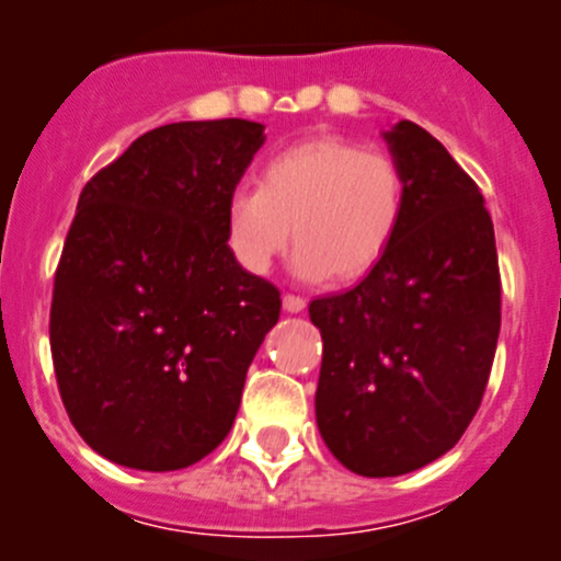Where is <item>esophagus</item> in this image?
Segmentation results:
<instances>
[{
  "mask_svg": "<svg viewBox=\"0 0 561 561\" xmlns=\"http://www.w3.org/2000/svg\"><path fill=\"white\" fill-rule=\"evenodd\" d=\"M282 307H285V312L298 314V312H304V307H307V301H304L301 296H293V293H287V296L282 298Z\"/></svg>",
  "mask_w": 561,
  "mask_h": 561,
  "instance_id": "34e87169",
  "label": "esophagus"
}]
</instances>
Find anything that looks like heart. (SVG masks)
I'll return each mask as SVG.
<instances>
[{"label":"heart","mask_w":561,"mask_h":561,"mask_svg":"<svg viewBox=\"0 0 561 561\" xmlns=\"http://www.w3.org/2000/svg\"><path fill=\"white\" fill-rule=\"evenodd\" d=\"M404 214L399 160L325 133L279 149L260 165L257 186L230 192L225 239L247 274H265L293 236L296 276L353 282L386 257Z\"/></svg>","instance_id":"heart-1"}]
</instances>
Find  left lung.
<instances>
[{
    "instance_id": "8db88e82",
    "label": "left lung",
    "mask_w": 561,
    "mask_h": 561,
    "mask_svg": "<svg viewBox=\"0 0 561 561\" xmlns=\"http://www.w3.org/2000/svg\"><path fill=\"white\" fill-rule=\"evenodd\" d=\"M407 175V214L360 285L317 298L314 396L328 450L396 478L448 454L478 412L500 339V263L478 184L415 122L382 133Z\"/></svg>"
}]
</instances>
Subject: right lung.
Masks as SVG:
<instances>
[{"mask_svg": "<svg viewBox=\"0 0 561 561\" xmlns=\"http://www.w3.org/2000/svg\"><path fill=\"white\" fill-rule=\"evenodd\" d=\"M247 118L179 122L133 140L87 181L50 301L61 401L87 445L144 472L211 454L279 290L225 239V203L265 144Z\"/></svg>", "mask_w": 561, "mask_h": 561, "instance_id": "add662e5", "label": "right lung"}]
</instances>
